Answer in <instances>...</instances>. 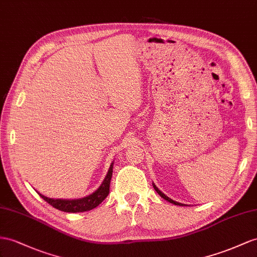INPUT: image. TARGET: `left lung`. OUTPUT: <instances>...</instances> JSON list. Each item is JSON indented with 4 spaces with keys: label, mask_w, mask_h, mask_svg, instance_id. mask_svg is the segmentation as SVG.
I'll return each mask as SVG.
<instances>
[{
    "label": "left lung",
    "mask_w": 257,
    "mask_h": 257,
    "mask_svg": "<svg viewBox=\"0 0 257 257\" xmlns=\"http://www.w3.org/2000/svg\"><path fill=\"white\" fill-rule=\"evenodd\" d=\"M153 187H154V189H155V191L157 192V193H159L162 197H163V199H165L166 201H168L169 203H173V204H175V205H179V206H185V204H181V203H178V202H176V201H174V200H172V199H169V197L168 196H166L165 194H164L162 191H161V190H159V188H157L155 185H154V183H153Z\"/></svg>",
    "instance_id": "obj_1"
}]
</instances>
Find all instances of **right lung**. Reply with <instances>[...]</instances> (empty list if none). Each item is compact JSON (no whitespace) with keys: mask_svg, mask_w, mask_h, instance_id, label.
Listing matches in <instances>:
<instances>
[{"mask_svg":"<svg viewBox=\"0 0 257 257\" xmlns=\"http://www.w3.org/2000/svg\"><path fill=\"white\" fill-rule=\"evenodd\" d=\"M113 164L108 169V173L105 177V179L103 180L102 185L100 186L95 192L92 194L82 197V199H77V200H62V199H50V197H47L42 195L41 193H39L42 199L48 202L50 205L55 207L56 209L63 210V212L66 213H81V212H87V210H91L95 208L97 205L106 199V196L109 193V185H110V179H111V175H113Z\"/></svg>","mask_w":257,"mask_h":257,"instance_id":"1","label":"right lung"}]
</instances>
